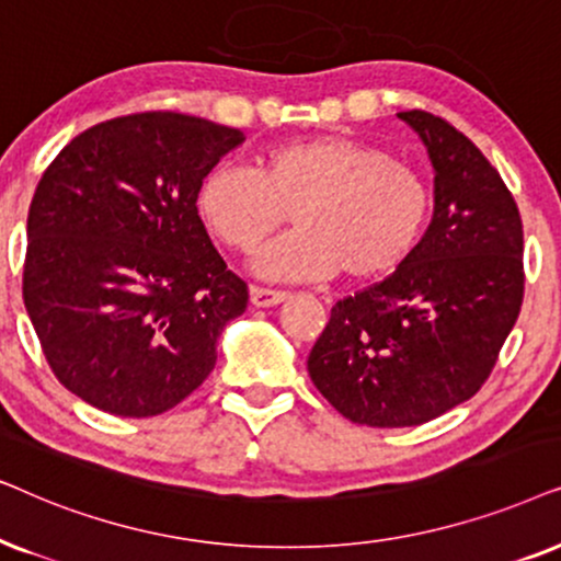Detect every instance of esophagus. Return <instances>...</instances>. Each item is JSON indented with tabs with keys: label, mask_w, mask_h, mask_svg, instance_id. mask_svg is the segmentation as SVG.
<instances>
[{
	"label": "esophagus",
	"mask_w": 561,
	"mask_h": 561,
	"mask_svg": "<svg viewBox=\"0 0 561 561\" xmlns=\"http://www.w3.org/2000/svg\"><path fill=\"white\" fill-rule=\"evenodd\" d=\"M287 293H279V289H264V287H251V302L256 308H274V305L285 302Z\"/></svg>",
	"instance_id": "obj_1"
}]
</instances>
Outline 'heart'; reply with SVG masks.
<instances>
[{
	"label": "heart",
	"mask_w": 561,
	"mask_h": 561,
	"mask_svg": "<svg viewBox=\"0 0 561 561\" xmlns=\"http://www.w3.org/2000/svg\"><path fill=\"white\" fill-rule=\"evenodd\" d=\"M259 178L215 167L197 190L213 236L238 253L256 251L287 222L295 230L253 261L264 279L351 282L392 276L413 259L431 220L423 176L385 148L346 136L285 140L259 153Z\"/></svg>",
	"instance_id": "1"
}]
</instances>
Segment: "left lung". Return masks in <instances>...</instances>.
I'll return each mask as SVG.
<instances>
[{
    "mask_svg": "<svg viewBox=\"0 0 561 561\" xmlns=\"http://www.w3.org/2000/svg\"><path fill=\"white\" fill-rule=\"evenodd\" d=\"M433 167V218L400 272L339 300L308 356L351 423L405 428L472 398L524 302V222L480 148L446 119L398 112Z\"/></svg>",
    "mask_w": 561,
    "mask_h": 561,
    "instance_id": "8db88e82",
    "label": "left lung"
}]
</instances>
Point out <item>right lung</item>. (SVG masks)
<instances>
[{
  "label": "right lung",
  "instance_id": "obj_1",
  "mask_svg": "<svg viewBox=\"0 0 561 561\" xmlns=\"http://www.w3.org/2000/svg\"><path fill=\"white\" fill-rule=\"evenodd\" d=\"M241 130L179 112L94 125L46 169L27 213L22 297L66 390L151 417L215 369L249 287L197 213V190Z\"/></svg>",
  "mask_w": 561,
  "mask_h": 561
}]
</instances>
